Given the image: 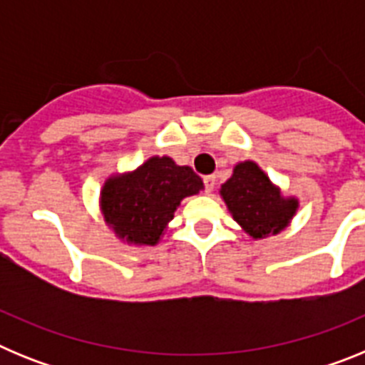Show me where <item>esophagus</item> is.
I'll return each mask as SVG.
<instances>
[{
    "instance_id": "34e87169",
    "label": "esophagus",
    "mask_w": 365,
    "mask_h": 365,
    "mask_svg": "<svg viewBox=\"0 0 365 365\" xmlns=\"http://www.w3.org/2000/svg\"><path fill=\"white\" fill-rule=\"evenodd\" d=\"M202 182H205V192L212 193L215 188V177L214 175H206L202 177Z\"/></svg>"
}]
</instances>
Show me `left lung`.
I'll list each match as a JSON object with an SVG mask.
<instances>
[{"label":"left lung","instance_id":"8db88e82","mask_svg":"<svg viewBox=\"0 0 365 365\" xmlns=\"http://www.w3.org/2000/svg\"><path fill=\"white\" fill-rule=\"evenodd\" d=\"M228 210L252 237L278 234L289 225L298 208L296 199H283L256 163H241L221 186Z\"/></svg>","mask_w":365,"mask_h":365}]
</instances>
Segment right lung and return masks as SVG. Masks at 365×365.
Returning a JSON list of instances; mask_svg holds the SVG:
<instances>
[{
  "label": "right lung",
  "instance_id": "add662e5",
  "mask_svg": "<svg viewBox=\"0 0 365 365\" xmlns=\"http://www.w3.org/2000/svg\"><path fill=\"white\" fill-rule=\"evenodd\" d=\"M201 188V177L190 166H177L170 157H151L133 173L109 179L100 201L118 237L155 245L179 202Z\"/></svg>",
  "mask_w": 365,
  "mask_h": 365
}]
</instances>
